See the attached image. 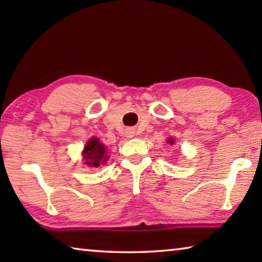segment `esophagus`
I'll return each mask as SVG.
<instances>
[{"label": "esophagus", "instance_id": "1", "mask_svg": "<svg viewBox=\"0 0 262 262\" xmlns=\"http://www.w3.org/2000/svg\"><path fill=\"white\" fill-rule=\"evenodd\" d=\"M135 134L134 129H132V128H128V129H126V136L127 137H133Z\"/></svg>", "mask_w": 262, "mask_h": 262}]
</instances>
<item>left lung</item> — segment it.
<instances>
[{
    "mask_svg": "<svg viewBox=\"0 0 262 262\" xmlns=\"http://www.w3.org/2000/svg\"><path fill=\"white\" fill-rule=\"evenodd\" d=\"M167 143H171V144H173V143H174V140L172 139V137H170V139L167 140Z\"/></svg>",
    "mask_w": 262,
    "mask_h": 262,
    "instance_id": "8db88e82",
    "label": "left lung"
}]
</instances>
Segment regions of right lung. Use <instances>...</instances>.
I'll use <instances>...</instances> for the list:
<instances>
[{
	"mask_svg": "<svg viewBox=\"0 0 262 262\" xmlns=\"http://www.w3.org/2000/svg\"><path fill=\"white\" fill-rule=\"evenodd\" d=\"M82 156L84 164L92 168L104 165V164L107 163L110 158L105 145L100 143L99 139H97L95 136L88 141L85 147H84Z\"/></svg>",
	"mask_w": 262,
	"mask_h": 262,
	"instance_id": "right-lung-1",
	"label": "right lung"
}]
</instances>
